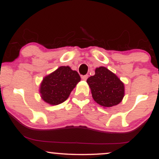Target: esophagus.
Returning a JSON list of instances; mask_svg holds the SVG:
<instances>
[{"label":"esophagus","instance_id":"1","mask_svg":"<svg viewBox=\"0 0 159 159\" xmlns=\"http://www.w3.org/2000/svg\"><path fill=\"white\" fill-rule=\"evenodd\" d=\"M88 75H83V76H81V78H82V80H84V81H86V80L87 79V78H88Z\"/></svg>","mask_w":159,"mask_h":159}]
</instances>
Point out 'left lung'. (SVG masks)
Wrapping results in <instances>:
<instances>
[{"mask_svg": "<svg viewBox=\"0 0 159 159\" xmlns=\"http://www.w3.org/2000/svg\"><path fill=\"white\" fill-rule=\"evenodd\" d=\"M87 83L94 101L104 107L120 104L125 95L123 82L105 66L96 68L95 75L87 78Z\"/></svg>", "mask_w": 159, "mask_h": 159, "instance_id": "obj_1", "label": "left lung"}]
</instances>
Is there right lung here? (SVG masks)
<instances>
[{"mask_svg":"<svg viewBox=\"0 0 159 159\" xmlns=\"http://www.w3.org/2000/svg\"><path fill=\"white\" fill-rule=\"evenodd\" d=\"M80 81L81 77L76 71L62 66L43 78L39 87L40 96L49 105H59L68 98Z\"/></svg>","mask_w":159,"mask_h":159,"instance_id":"right-lung-1","label":"right lung"}]
</instances>
